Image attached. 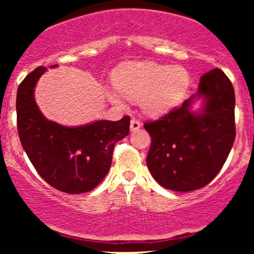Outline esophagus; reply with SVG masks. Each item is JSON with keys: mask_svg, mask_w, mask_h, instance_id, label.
<instances>
[{"mask_svg": "<svg viewBox=\"0 0 254 254\" xmlns=\"http://www.w3.org/2000/svg\"><path fill=\"white\" fill-rule=\"evenodd\" d=\"M141 121L137 118H131V122H130V129L131 131H136L138 130L139 127H141Z\"/></svg>", "mask_w": 254, "mask_h": 254, "instance_id": "esophagus-1", "label": "esophagus"}]
</instances>
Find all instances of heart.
<instances>
[{
  "instance_id": "b5f03b06",
  "label": "heart",
  "mask_w": 254,
  "mask_h": 254,
  "mask_svg": "<svg viewBox=\"0 0 254 254\" xmlns=\"http://www.w3.org/2000/svg\"><path fill=\"white\" fill-rule=\"evenodd\" d=\"M113 84L124 98L141 100L142 107L151 116H160L176 107L185 98L191 84L190 72L184 66L156 62H129L119 65L113 74ZM112 103L122 98L106 90Z\"/></svg>"
}]
</instances>
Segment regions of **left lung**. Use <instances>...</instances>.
I'll return each instance as SVG.
<instances>
[{
  "instance_id": "obj_1",
  "label": "left lung",
  "mask_w": 254,
  "mask_h": 254,
  "mask_svg": "<svg viewBox=\"0 0 254 254\" xmlns=\"http://www.w3.org/2000/svg\"><path fill=\"white\" fill-rule=\"evenodd\" d=\"M203 97L200 114L190 112ZM235 94L222 70L200 77L196 94L156 121L145 122L151 137L147 166L154 179L168 190H198L217 176L235 138Z\"/></svg>"
}]
</instances>
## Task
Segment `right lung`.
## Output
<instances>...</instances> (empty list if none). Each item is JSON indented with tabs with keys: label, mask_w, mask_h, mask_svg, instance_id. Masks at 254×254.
<instances>
[{
	"label": "right lung",
	"mask_w": 254,
	"mask_h": 254,
	"mask_svg": "<svg viewBox=\"0 0 254 254\" xmlns=\"http://www.w3.org/2000/svg\"><path fill=\"white\" fill-rule=\"evenodd\" d=\"M45 70L38 66L17 88L20 142L38 174L52 188L69 194L92 191L110 170L115 144L129 133L130 117L76 127L48 121L34 101V87Z\"/></svg>",
	"instance_id": "obj_1"
}]
</instances>
